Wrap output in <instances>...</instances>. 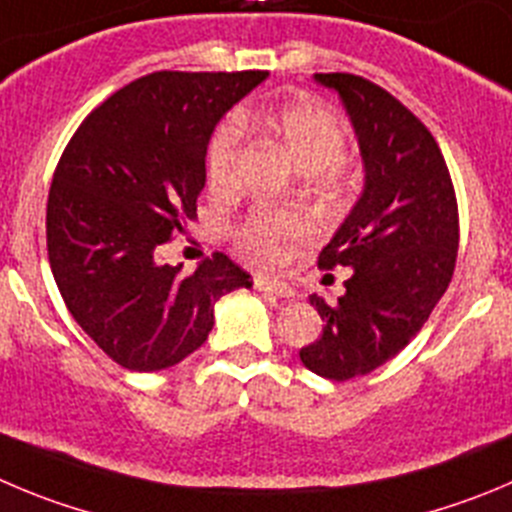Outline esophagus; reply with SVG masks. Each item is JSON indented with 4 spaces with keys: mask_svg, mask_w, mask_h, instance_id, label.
<instances>
[{
    "mask_svg": "<svg viewBox=\"0 0 512 512\" xmlns=\"http://www.w3.org/2000/svg\"><path fill=\"white\" fill-rule=\"evenodd\" d=\"M255 288L262 290V293H270L275 298H293L295 290L290 285L280 283V280H272V278H255Z\"/></svg>",
    "mask_w": 512,
    "mask_h": 512,
    "instance_id": "34e87169",
    "label": "esophagus"
}]
</instances>
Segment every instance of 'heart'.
I'll list each match as a JSON object with an SVG mask.
<instances>
[{"mask_svg":"<svg viewBox=\"0 0 512 512\" xmlns=\"http://www.w3.org/2000/svg\"><path fill=\"white\" fill-rule=\"evenodd\" d=\"M242 123H255L283 146L300 171L310 176L321 194L338 197L351 184L343 166L348 131L341 118L315 98H298L280 103L265 113H240L217 126L207 143V179L214 189L234 184L237 154H240ZM303 229V219L293 209L260 207L237 227V240L255 257H275L280 242L290 240Z\"/></svg>","mask_w":512,"mask_h":512,"instance_id":"b5f03b06","label":"heart"}]
</instances>
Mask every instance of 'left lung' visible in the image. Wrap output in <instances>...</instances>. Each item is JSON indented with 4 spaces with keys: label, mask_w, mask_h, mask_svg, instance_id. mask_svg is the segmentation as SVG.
Wrapping results in <instances>:
<instances>
[{
    "label": "left lung",
    "mask_w": 512,
    "mask_h": 512,
    "mask_svg": "<svg viewBox=\"0 0 512 512\" xmlns=\"http://www.w3.org/2000/svg\"><path fill=\"white\" fill-rule=\"evenodd\" d=\"M343 100L366 181L318 267H348L336 305L310 295L323 318L300 348L305 369L331 381L366 376L407 346L452 280L460 245L455 186L437 141L407 105L351 73H315Z\"/></svg>",
    "instance_id": "8db88e82"
}]
</instances>
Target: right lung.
Returning a JSON list of instances; mask_svg holds the SVG:
<instances>
[{
	"mask_svg": "<svg viewBox=\"0 0 512 512\" xmlns=\"http://www.w3.org/2000/svg\"><path fill=\"white\" fill-rule=\"evenodd\" d=\"M267 78L161 70L100 103L65 146L47 197V257L78 326L128 371H161L207 341L214 303L252 280L214 252L191 275L156 247L197 217L219 118Z\"/></svg>",
	"mask_w": 512,
	"mask_h": 512,
	"instance_id": "1",
	"label": "right lung"
}]
</instances>
